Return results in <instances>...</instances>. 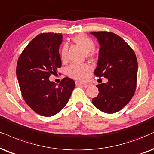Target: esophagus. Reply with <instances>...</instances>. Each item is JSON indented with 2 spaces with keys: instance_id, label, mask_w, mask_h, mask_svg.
Masks as SVG:
<instances>
[{
  "instance_id": "1",
  "label": "esophagus",
  "mask_w": 154,
  "mask_h": 154,
  "mask_svg": "<svg viewBox=\"0 0 154 154\" xmlns=\"http://www.w3.org/2000/svg\"><path fill=\"white\" fill-rule=\"evenodd\" d=\"M75 85L76 86H88V84L86 83H83V82H81V81H75Z\"/></svg>"
}]
</instances>
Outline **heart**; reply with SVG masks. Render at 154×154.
<instances>
[{
    "label": "heart",
    "instance_id": "obj_1",
    "mask_svg": "<svg viewBox=\"0 0 154 154\" xmlns=\"http://www.w3.org/2000/svg\"><path fill=\"white\" fill-rule=\"evenodd\" d=\"M73 43L79 46L85 52L86 58L90 60H94L96 58V54L94 52L95 48V43L92 39L83 34H80L74 36L72 38ZM68 46L67 44L63 45L60 51V56L63 62L67 60ZM91 71V67L86 64H72L67 68V75L71 78L78 80L84 79L86 73Z\"/></svg>",
    "mask_w": 154,
    "mask_h": 154
}]
</instances>
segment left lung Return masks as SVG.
I'll use <instances>...</instances> for the list:
<instances>
[{
	"instance_id": "8db88e82",
	"label": "left lung",
	"mask_w": 154,
	"mask_h": 154,
	"mask_svg": "<svg viewBox=\"0 0 154 154\" xmlns=\"http://www.w3.org/2000/svg\"><path fill=\"white\" fill-rule=\"evenodd\" d=\"M100 44L96 76L108 79L98 84V95L94 105L106 113H114L130 101L136 88L138 62L136 54L122 38L107 31L91 32Z\"/></svg>"
}]
</instances>
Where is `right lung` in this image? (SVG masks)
I'll return each instance as SVG.
<instances>
[{
  "instance_id": "1",
  "label": "right lung",
  "mask_w": 154,
  "mask_h": 154,
  "mask_svg": "<svg viewBox=\"0 0 154 154\" xmlns=\"http://www.w3.org/2000/svg\"><path fill=\"white\" fill-rule=\"evenodd\" d=\"M61 33H41L24 48L19 56L16 75L26 103L38 114L52 116L63 109L75 84L64 78L57 86L49 81L51 74L61 67L59 46Z\"/></svg>"
}]
</instances>
